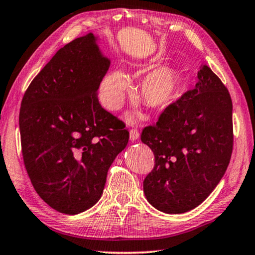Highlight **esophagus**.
Here are the masks:
<instances>
[{
    "mask_svg": "<svg viewBox=\"0 0 255 255\" xmlns=\"http://www.w3.org/2000/svg\"><path fill=\"white\" fill-rule=\"evenodd\" d=\"M129 137H130V140H132V142H135L136 139H138L139 132L137 129H130V131H129Z\"/></svg>",
    "mask_w": 255,
    "mask_h": 255,
    "instance_id": "34e87169",
    "label": "esophagus"
}]
</instances>
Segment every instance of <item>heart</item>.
Masks as SVG:
<instances>
[{
  "label": "heart",
  "instance_id": "b5f03b06",
  "mask_svg": "<svg viewBox=\"0 0 255 255\" xmlns=\"http://www.w3.org/2000/svg\"><path fill=\"white\" fill-rule=\"evenodd\" d=\"M129 89V80L121 71L108 74L100 88L101 101L109 110H118ZM181 91V81L175 68L161 66L147 74L140 83V97L147 108L162 111L175 101Z\"/></svg>",
  "mask_w": 255,
  "mask_h": 255
}]
</instances>
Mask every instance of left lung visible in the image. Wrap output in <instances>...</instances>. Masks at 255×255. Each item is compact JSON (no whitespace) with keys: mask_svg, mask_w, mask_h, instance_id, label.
<instances>
[{"mask_svg":"<svg viewBox=\"0 0 255 255\" xmlns=\"http://www.w3.org/2000/svg\"><path fill=\"white\" fill-rule=\"evenodd\" d=\"M140 140L154 154L143 190L152 206L168 214L193 210L225 175L233 152V102L207 65L198 82L143 129Z\"/></svg>","mask_w":255,"mask_h":255,"instance_id":"left-lung-1","label":"left lung"}]
</instances>
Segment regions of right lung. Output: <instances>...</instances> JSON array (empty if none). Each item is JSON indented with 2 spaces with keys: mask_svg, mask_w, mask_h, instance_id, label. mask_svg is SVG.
<instances>
[{
  "mask_svg": "<svg viewBox=\"0 0 255 255\" xmlns=\"http://www.w3.org/2000/svg\"><path fill=\"white\" fill-rule=\"evenodd\" d=\"M109 66L89 33L60 48L22 97L26 170L37 195L64 214H79L100 200L110 166L127 146L124 123L97 98Z\"/></svg>",
  "mask_w": 255,
  "mask_h": 255,
  "instance_id": "right-lung-1",
  "label": "right lung"
}]
</instances>
